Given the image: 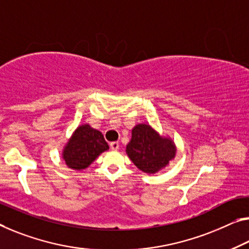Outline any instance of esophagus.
I'll use <instances>...</instances> for the list:
<instances>
[{
  "instance_id": "1",
  "label": "esophagus",
  "mask_w": 249,
  "mask_h": 249,
  "mask_svg": "<svg viewBox=\"0 0 249 249\" xmlns=\"http://www.w3.org/2000/svg\"><path fill=\"white\" fill-rule=\"evenodd\" d=\"M110 148H111L112 150H118V149H119V142H117V141L110 142Z\"/></svg>"
}]
</instances>
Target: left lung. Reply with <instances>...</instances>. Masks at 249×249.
<instances>
[{
	"label": "left lung",
	"instance_id": "obj_1",
	"mask_svg": "<svg viewBox=\"0 0 249 249\" xmlns=\"http://www.w3.org/2000/svg\"><path fill=\"white\" fill-rule=\"evenodd\" d=\"M125 152L138 169L150 175L169 164L176 156V146L170 138L160 136L149 124H139L132 129Z\"/></svg>",
	"mask_w": 249,
	"mask_h": 249
}]
</instances>
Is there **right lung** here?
Returning a JSON list of instances; mask_svg holds the SVG:
<instances>
[{"label": "right lung", "instance_id": "1", "mask_svg": "<svg viewBox=\"0 0 249 249\" xmlns=\"http://www.w3.org/2000/svg\"><path fill=\"white\" fill-rule=\"evenodd\" d=\"M109 146L99 130L90 124H81L75 129L62 151L67 166L74 170L86 169L98 156L108 150Z\"/></svg>", "mask_w": 249, "mask_h": 249}]
</instances>
